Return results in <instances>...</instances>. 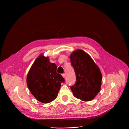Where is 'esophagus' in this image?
<instances>
[{
    "label": "esophagus",
    "mask_w": 129,
    "mask_h": 129,
    "mask_svg": "<svg viewBox=\"0 0 129 129\" xmlns=\"http://www.w3.org/2000/svg\"><path fill=\"white\" fill-rule=\"evenodd\" d=\"M62 77H63L64 78L65 77V73H63V74L62 75Z\"/></svg>",
    "instance_id": "34e87169"
}]
</instances>
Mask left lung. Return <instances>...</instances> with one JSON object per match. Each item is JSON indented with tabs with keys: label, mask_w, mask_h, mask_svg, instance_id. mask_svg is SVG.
<instances>
[{
	"label": "left lung",
	"mask_w": 129,
	"mask_h": 129,
	"mask_svg": "<svg viewBox=\"0 0 129 129\" xmlns=\"http://www.w3.org/2000/svg\"><path fill=\"white\" fill-rule=\"evenodd\" d=\"M70 59L76 76V84L70 87L73 95L84 102L93 100L101 88L102 76L99 66L81 49L73 51Z\"/></svg>",
	"instance_id": "1"
}]
</instances>
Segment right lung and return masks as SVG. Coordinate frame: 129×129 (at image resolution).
I'll list each match as a JSON object with an SVG mask.
<instances>
[{"label": "right lung", "mask_w": 129, "mask_h": 129, "mask_svg": "<svg viewBox=\"0 0 129 129\" xmlns=\"http://www.w3.org/2000/svg\"><path fill=\"white\" fill-rule=\"evenodd\" d=\"M57 65L50 63L48 57L40 54L31 65L27 75L26 83L33 95L42 103H49L56 99L65 82L57 72Z\"/></svg>", "instance_id": "obj_1"}]
</instances>
